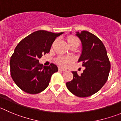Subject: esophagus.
<instances>
[{
	"label": "esophagus",
	"mask_w": 121,
	"mask_h": 121,
	"mask_svg": "<svg viewBox=\"0 0 121 121\" xmlns=\"http://www.w3.org/2000/svg\"><path fill=\"white\" fill-rule=\"evenodd\" d=\"M58 70L59 71H66V69H64L61 68V67H59V68H58Z\"/></svg>",
	"instance_id": "34e87169"
}]
</instances>
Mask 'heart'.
<instances>
[{
	"label": "heart",
	"mask_w": 121,
	"mask_h": 121,
	"mask_svg": "<svg viewBox=\"0 0 121 121\" xmlns=\"http://www.w3.org/2000/svg\"><path fill=\"white\" fill-rule=\"evenodd\" d=\"M67 41L69 45H73V44H76V45H79V39L74 36H69L67 38ZM72 62V60L69 57H59L57 58V63L63 67H66L68 65H69Z\"/></svg>",
	"instance_id": "1"
}]
</instances>
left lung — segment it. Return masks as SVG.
I'll use <instances>...</instances> for the list:
<instances>
[{"instance_id": "1", "label": "left lung", "mask_w": 121, "mask_h": 121, "mask_svg": "<svg viewBox=\"0 0 121 121\" xmlns=\"http://www.w3.org/2000/svg\"><path fill=\"white\" fill-rule=\"evenodd\" d=\"M81 39L82 51L79 62L85 69L81 75L72 72L73 80L66 82L67 89L76 96L87 97L103 86L109 77L110 63L101 40L87 31L76 32Z\"/></svg>"}]
</instances>
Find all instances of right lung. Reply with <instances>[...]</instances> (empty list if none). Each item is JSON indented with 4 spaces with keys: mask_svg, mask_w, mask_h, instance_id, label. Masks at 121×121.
Segmentation results:
<instances>
[{
    "mask_svg": "<svg viewBox=\"0 0 121 121\" xmlns=\"http://www.w3.org/2000/svg\"><path fill=\"white\" fill-rule=\"evenodd\" d=\"M62 33L38 30L18 44L11 57L10 69L12 79L21 90L35 94L48 87L51 76L58 71V67L53 63L43 66L39 59L49 52L55 39Z\"/></svg>",
    "mask_w": 121,
    "mask_h": 121,
    "instance_id": "add662e5",
    "label": "right lung"
}]
</instances>
